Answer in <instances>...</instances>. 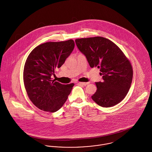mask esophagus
Segmentation results:
<instances>
[{"instance_id":"34e87169","label":"esophagus","mask_w":152,"mask_h":152,"mask_svg":"<svg viewBox=\"0 0 152 152\" xmlns=\"http://www.w3.org/2000/svg\"><path fill=\"white\" fill-rule=\"evenodd\" d=\"M78 84H80V85H82V86H86L88 84H89V82H87V83H83V82H78L77 83Z\"/></svg>"}]
</instances>
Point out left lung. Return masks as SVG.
Listing matches in <instances>:
<instances>
[{"label": "left lung", "instance_id": "left-lung-1", "mask_svg": "<svg viewBox=\"0 0 152 152\" xmlns=\"http://www.w3.org/2000/svg\"><path fill=\"white\" fill-rule=\"evenodd\" d=\"M76 44L86 56L91 68L100 69L103 82H96L94 101L104 107L120 103L130 88L133 70L126 56L111 40L100 36L77 39Z\"/></svg>", "mask_w": 152, "mask_h": 152}]
</instances>
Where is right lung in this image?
Returning a JSON list of instances; mask_svg holds the SVG:
<instances>
[{"instance_id": "obj_1", "label": "right lung", "mask_w": 152, "mask_h": 152, "mask_svg": "<svg viewBox=\"0 0 152 152\" xmlns=\"http://www.w3.org/2000/svg\"><path fill=\"white\" fill-rule=\"evenodd\" d=\"M75 47L72 39L46 42L31 52L23 69V83L30 100L39 109L55 112L67 100L73 83L62 84L51 80L54 69L59 68Z\"/></svg>"}]
</instances>
